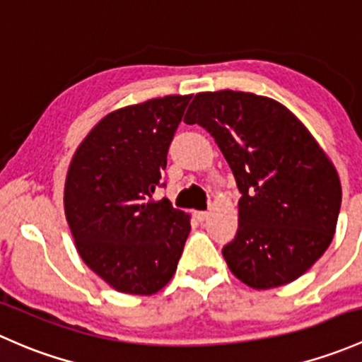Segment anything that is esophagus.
Listing matches in <instances>:
<instances>
[{"label": "esophagus", "instance_id": "esophagus-1", "mask_svg": "<svg viewBox=\"0 0 362 362\" xmlns=\"http://www.w3.org/2000/svg\"><path fill=\"white\" fill-rule=\"evenodd\" d=\"M195 218L199 219V221H206V219L209 218V212L207 211H197Z\"/></svg>", "mask_w": 362, "mask_h": 362}]
</instances>
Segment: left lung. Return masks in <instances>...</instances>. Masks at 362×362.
<instances>
[{
    "label": "left lung",
    "instance_id": "8db88e82",
    "mask_svg": "<svg viewBox=\"0 0 362 362\" xmlns=\"http://www.w3.org/2000/svg\"><path fill=\"white\" fill-rule=\"evenodd\" d=\"M185 124L214 137L242 195L223 247L233 275L270 289L305 274L333 240L341 206L337 169L307 127L277 100L233 90L197 94Z\"/></svg>",
    "mask_w": 362,
    "mask_h": 362
}]
</instances>
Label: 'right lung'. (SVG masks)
Instances as JSON below:
<instances>
[{
	"label": "right lung",
	"instance_id": "1",
	"mask_svg": "<svg viewBox=\"0 0 362 362\" xmlns=\"http://www.w3.org/2000/svg\"><path fill=\"white\" fill-rule=\"evenodd\" d=\"M192 95L122 107L90 130L71 162L66 219L92 272L127 294H153L174 275L189 216L153 200Z\"/></svg>",
	"mask_w": 362,
	"mask_h": 362
}]
</instances>
